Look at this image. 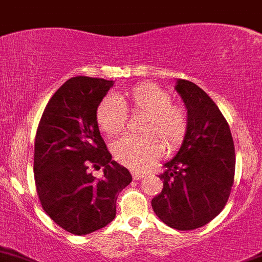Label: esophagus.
I'll return each mask as SVG.
<instances>
[{"instance_id":"34e87169","label":"esophagus","mask_w":262,"mask_h":262,"mask_svg":"<svg viewBox=\"0 0 262 262\" xmlns=\"http://www.w3.org/2000/svg\"><path fill=\"white\" fill-rule=\"evenodd\" d=\"M131 174H132V179L134 180H140L145 177L144 172H139V171H132Z\"/></svg>"}]
</instances>
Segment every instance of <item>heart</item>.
<instances>
[{"label": "heart", "instance_id": "b5f03b06", "mask_svg": "<svg viewBox=\"0 0 262 262\" xmlns=\"http://www.w3.org/2000/svg\"><path fill=\"white\" fill-rule=\"evenodd\" d=\"M171 94L154 83H141L131 91L110 96L99 103L96 120L110 139L125 131L128 113L144 116L142 137H125L115 142L116 160L134 170H142L163 154L179 149L187 137L189 116L184 106L172 103Z\"/></svg>", "mask_w": 262, "mask_h": 262}]
</instances>
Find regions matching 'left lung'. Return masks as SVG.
<instances>
[{
    "mask_svg": "<svg viewBox=\"0 0 262 262\" xmlns=\"http://www.w3.org/2000/svg\"><path fill=\"white\" fill-rule=\"evenodd\" d=\"M189 116L187 137L159 175L154 212L169 227L190 231L211 222L225 208L233 185L236 154L230 126L202 88L185 79L175 87Z\"/></svg>",
    "mask_w": 262,
    "mask_h": 262,
    "instance_id": "obj_1",
    "label": "left lung"
}]
</instances>
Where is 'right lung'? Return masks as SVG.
Returning <instances> with one entry per match:
<instances>
[{"label":"right lung","instance_id":"add662e5","mask_svg":"<svg viewBox=\"0 0 262 262\" xmlns=\"http://www.w3.org/2000/svg\"><path fill=\"white\" fill-rule=\"evenodd\" d=\"M113 85L102 78L74 77L48 102L35 136L34 175L40 204L63 230L88 234L116 217V201L131 183L130 171L112 160L96 112ZM104 169L97 180L91 172Z\"/></svg>","mask_w":262,"mask_h":262}]
</instances>
